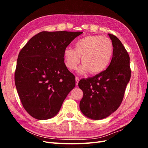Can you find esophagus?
I'll return each mask as SVG.
<instances>
[{"mask_svg": "<svg viewBox=\"0 0 148 148\" xmlns=\"http://www.w3.org/2000/svg\"><path fill=\"white\" fill-rule=\"evenodd\" d=\"M75 79H76V84L78 85V83H79V78L78 77H76Z\"/></svg>", "mask_w": 148, "mask_h": 148, "instance_id": "esophagus-1", "label": "esophagus"}]
</instances>
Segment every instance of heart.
Segmentation results:
<instances>
[{
    "label": "heart",
    "instance_id": "obj_1",
    "mask_svg": "<svg viewBox=\"0 0 148 148\" xmlns=\"http://www.w3.org/2000/svg\"><path fill=\"white\" fill-rule=\"evenodd\" d=\"M114 53L111 40L101 36H88L79 39L75 44V49L67 47L64 52L66 66L74 70L80 62L83 65L78 72L81 74L89 71L91 74H98L109 65Z\"/></svg>",
    "mask_w": 148,
    "mask_h": 148
}]
</instances>
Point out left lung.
<instances>
[{
	"mask_svg": "<svg viewBox=\"0 0 148 148\" xmlns=\"http://www.w3.org/2000/svg\"><path fill=\"white\" fill-rule=\"evenodd\" d=\"M109 36L114 47L110 65L102 72L78 83L83 92L80 110L86 117L93 120L106 118L119 108L131 77L127 50L115 36Z\"/></svg>",
	"mask_w": 148,
	"mask_h": 148,
	"instance_id": "8db88e82",
	"label": "left lung"
}]
</instances>
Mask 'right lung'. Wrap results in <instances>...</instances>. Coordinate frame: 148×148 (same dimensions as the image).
<instances>
[{"instance_id":"right-lung-1","label":"right lung","mask_w":148,"mask_h":148,"mask_svg":"<svg viewBox=\"0 0 148 148\" xmlns=\"http://www.w3.org/2000/svg\"><path fill=\"white\" fill-rule=\"evenodd\" d=\"M83 32L42 31L31 38L18 56L15 83L21 104L34 119L57 114L75 86V77L64 63V52Z\"/></svg>"}]
</instances>
